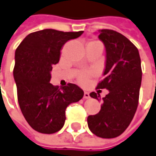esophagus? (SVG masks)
<instances>
[{"label": "esophagus", "mask_w": 156, "mask_h": 156, "mask_svg": "<svg viewBox=\"0 0 156 156\" xmlns=\"http://www.w3.org/2000/svg\"><path fill=\"white\" fill-rule=\"evenodd\" d=\"M90 94H89V92L84 91L83 93V98H85V99H88V98H90Z\"/></svg>", "instance_id": "1"}]
</instances>
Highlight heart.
Here are the masks:
<instances>
[{
    "label": "heart",
    "mask_w": 156,
    "mask_h": 156,
    "mask_svg": "<svg viewBox=\"0 0 156 156\" xmlns=\"http://www.w3.org/2000/svg\"><path fill=\"white\" fill-rule=\"evenodd\" d=\"M89 43H91V44H100V45H101V43L99 41H92V42H89ZM90 76H91V73H81L79 74V76H78V82L80 83H83V84L86 83L89 81Z\"/></svg>",
    "instance_id": "1"
}]
</instances>
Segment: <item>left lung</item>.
Returning <instances> with one entry per match:
<instances>
[{
	"mask_svg": "<svg viewBox=\"0 0 156 156\" xmlns=\"http://www.w3.org/2000/svg\"><path fill=\"white\" fill-rule=\"evenodd\" d=\"M98 37L106 48L105 78L96 89H107L108 94L101 99L100 112L88 116L92 133L102 138L121 135L135 115L142 82L139 52L122 34L113 30H99ZM90 96L101 101L100 95Z\"/></svg>",
	"mask_w": 156,
	"mask_h": 156,
	"instance_id": "obj_1",
	"label": "left lung"
}]
</instances>
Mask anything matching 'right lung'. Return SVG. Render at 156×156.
I'll return each mask as SVG.
<instances>
[{
	"label": "right lung",
	"instance_id": "add662e5",
	"mask_svg": "<svg viewBox=\"0 0 156 156\" xmlns=\"http://www.w3.org/2000/svg\"><path fill=\"white\" fill-rule=\"evenodd\" d=\"M83 31L64 32L45 29L29 34L15 51L13 78L21 112L35 131L52 134L63 127L66 108L83 96L78 85L59 89L50 83L52 66L60 60L66 42Z\"/></svg>",
	"mask_w": 156,
	"mask_h": 156
}]
</instances>
